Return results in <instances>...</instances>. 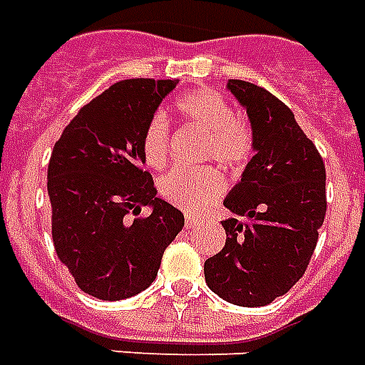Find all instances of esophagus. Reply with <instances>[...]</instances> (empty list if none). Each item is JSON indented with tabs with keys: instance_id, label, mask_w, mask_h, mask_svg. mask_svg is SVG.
<instances>
[{
	"instance_id": "obj_1",
	"label": "esophagus",
	"mask_w": 365,
	"mask_h": 365,
	"mask_svg": "<svg viewBox=\"0 0 365 365\" xmlns=\"http://www.w3.org/2000/svg\"><path fill=\"white\" fill-rule=\"evenodd\" d=\"M196 225H198V217H194V215H190V213H186V217H185L186 229H194Z\"/></svg>"
}]
</instances>
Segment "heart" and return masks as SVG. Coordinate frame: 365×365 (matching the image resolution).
Returning a JSON list of instances; mask_svg holds the SVG:
<instances>
[{
	"instance_id": "heart-1",
	"label": "heart",
	"mask_w": 365,
	"mask_h": 365,
	"mask_svg": "<svg viewBox=\"0 0 365 365\" xmlns=\"http://www.w3.org/2000/svg\"><path fill=\"white\" fill-rule=\"evenodd\" d=\"M175 108L180 117L207 133L204 158L238 169L250 161L254 153V134L223 94L213 88L188 92L177 100ZM142 155L148 167L161 169L169 160V123L165 115L155 113L148 120L142 136ZM225 190L223 175L213 169L177 167L160 180V192L169 204L185 212H196L212 204Z\"/></svg>"
}]
</instances>
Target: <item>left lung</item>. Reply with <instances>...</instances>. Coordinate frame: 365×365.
Masks as SVG:
<instances>
[{
	"label": "left lung",
	"instance_id": "left-lung-1",
	"mask_svg": "<svg viewBox=\"0 0 365 365\" xmlns=\"http://www.w3.org/2000/svg\"><path fill=\"white\" fill-rule=\"evenodd\" d=\"M227 88L248 113L254 158L223 200L227 240L204 275L217 297L256 308L287 294L308 267L327 212L325 165L279 98L245 81Z\"/></svg>",
	"mask_w": 365,
	"mask_h": 365
}]
</instances>
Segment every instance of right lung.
Returning a JSON list of instances; mask_svg holds the SVG:
<instances>
[{"instance_id": "obj_1", "label": "right lung", "mask_w": 365, "mask_h": 365, "mask_svg": "<svg viewBox=\"0 0 365 365\" xmlns=\"http://www.w3.org/2000/svg\"><path fill=\"white\" fill-rule=\"evenodd\" d=\"M177 81L128 78L86 103L56 142L48 165L51 237L78 289L123 300L158 277L185 215L158 198L142 169L148 120ZM148 205L153 213L138 218Z\"/></svg>"}]
</instances>
